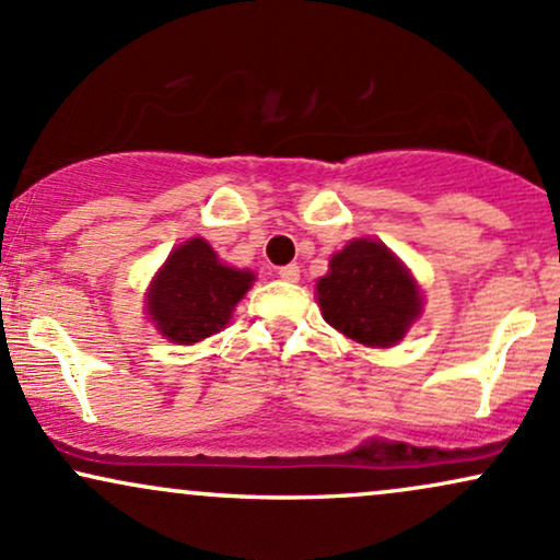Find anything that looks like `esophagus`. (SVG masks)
I'll use <instances>...</instances> for the list:
<instances>
[{"label":"esophagus","mask_w":560,"mask_h":560,"mask_svg":"<svg viewBox=\"0 0 560 560\" xmlns=\"http://www.w3.org/2000/svg\"><path fill=\"white\" fill-rule=\"evenodd\" d=\"M279 276L284 281H300V266H298V262H289V266H281L279 268Z\"/></svg>","instance_id":"esophagus-1"}]
</instances>
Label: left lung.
Returning a JSON list of instances; mask_svg holds the SVG:
<instances>
[{
    "label": "left lung",
    "mask_w": 560,
    "mask_h": 560,
    "mask_svg": "<svg viewBox=\"0 0 560 560\" xmlns=\"http://www.w3.org/2000/svg\"><path fill=\"white\" fill-rule=\"evenodd\" d=\"M326 324L365 347H392L421 316V289L387 244L352 240L318 279Z\"/></svg>",
    "instance_id": "left-lung-1"
}]
</instances>
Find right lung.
<instances>
[{
    "mask_svg": "<svg viewBox=\"0 0 560 560\" xmlns=\"http://www.w3.org/2000/svg\"><path fill=\"white\" fill-rule=\"evenodd\" d=\"M255 273L223 266L202 236L178 244L147 292L155 329L176 345L202 342L229 324Z\"/></svg>",
    "mask_w": 560,
    "mask_h": 560,
    "instance_id": "right-lung-1",
    "label": "right lung"
}]
</instances>
